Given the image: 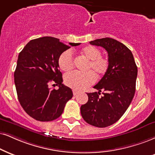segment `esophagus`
<instances>
[{"label": "esophagus", "mask_w": 155, "mask_h": 155, "mask_svg": "<svg viewBox=\"0 0 155 155\" xmlns=\"http://www.w3.org/2000/svg\"><path fill=\"white\" fill-rule=\"evenodd\" d=\"M72 92H73V95H76L77 94H78V93H79V92H78V91H74V90L73 91H72Z\"/></svg>", "instance_id": "1"}]
</instances>
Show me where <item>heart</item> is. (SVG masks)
Masks as SVG:
<instances>
[{"mask_svg":"<svg viewBox=\"0 0 155 155\" xmlns=\"http://www.w3.org/2000/svg\"><path fill=\"white\" fill-rule=\"evenodd\" d=\"M81 54L88 60L85 72H73L64 75V81L66 85L75 91H82L91 86L95 81V76L100 79L108 72L110 62L108 58L101 56L100 49L94 46H86L80 51ZM58 65L62 71L70 72L74 68V58L72 51H63L58 58Z\"/></svg>","mask_w":155,"mask_h":155,"instance_id":"b5f03b06","label":"heart"}]
</instances>
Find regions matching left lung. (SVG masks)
Returning a JSON list of instances; mask_svg holds the SVG:
<instances>
[{"instance_id":"8db88e82","label":"left lung","mask_w":155,"mask_h":155,"mask_svg":"<svg viewBox=\"0 0 155 155\" xmlns=\"http://www.w3.org/2000/svg\"><path fill=\"white\" fill-rule=\"evenodd\" d=\"M90 44L106 49L110 68L93 87L98 92L87 93L88 101L81 112L87 124L104 128L118 121L129 108L136 91L137 67L130 49L117 40L106 37ZM102 90L104 95L99 97Z\"/></svg>"}]
</instances>
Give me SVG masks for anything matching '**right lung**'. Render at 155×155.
<instances>
[{
  "instance_id": "add662e5",
  "label": "right lung",
  "mask_w": 155,
  "mask_h": 155,
  "mask_svg": "<svg viewBox=\"0 0 155 155\" xmlns=\"http://www.w3.org/2000/svg\"><path fill=\"white\" fill-rule=\"evenodd\" d=\"M80 45L45 37L31 40L19 53L14 83L19 103L28 115L39 121H51L62 115L73 93L62 84L58 58L70 46ZM51 82L59 89H51Z\"/></svg>"
}]
</instances>
